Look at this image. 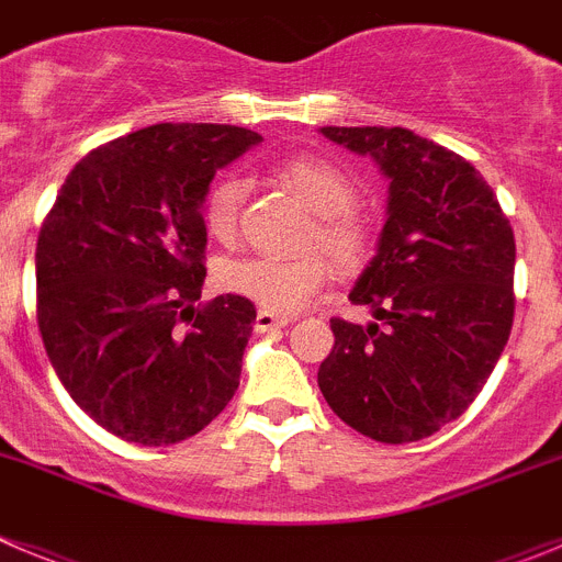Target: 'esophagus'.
Wrapping results in <instances>:
<instances>
[{
  "label": "esophagus",
  "instance_id": "esophagus-1",
  "mask_svg": "<svg viewBox=\"0 0 562 562\" xmlns=\"http://www.w3.org/2000/svg\"><path fill=\"white\" fill-rule=\"evenodd\" d=\"M292 317L284 315H272L267 310H258L256 315V331H270V329H281V326H290Z\"/></svg>",
  "mask_w": 562,
  "mask_h": 562
}]
</instances>
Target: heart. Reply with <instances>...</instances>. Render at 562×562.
Returning a JSON list of instances; mask_svg holds the SVG:
<instances>
[{"label": "heart", "mask_w": 562, "mask_h": 562, "mask_svg": "<svg viewBox=\"0 0 562 562\" xmlns=\"http://www.w3.org/2000/svg\"><path fill=\"white\" fill-rule=\"evenodd\" d=\"M276 177L317 216L310 247H321L340 272H355L371 252L369 225L351 207L357 186L342 168L321 157H290L278 162ZM247 186L238 177L213 182L202 200V227L213 241L231 245L238 236ZM331 267L321 252L301 258L241 256L220 267L222 290L241 295L267 312H295L326 284Z\"/></svg>", "instance_id": "1"}]
</instances>
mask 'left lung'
<instances>
[{
    "instance_id": "1",
    "label": "left lung",
    "mask_w": 562,
    "mask_h": 562,
    "mask_svg": "<svg viewBox=\"0 0 562 562\" xmlns=\"http://www.w3.org/2000/svg\"><path fill=\"white\" fill-rule=\"evenodd\" d=\"M389 177L376 252L349 292L369 326L331 317L317 385L357 434L405 445L459 419L484 389L515 315V236L464 157L408 128L324 126Z\"/></svg>"
}]
</instances>
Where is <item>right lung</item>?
<instances>
[{"label":"right lung","mask_w":562,"mask_h":562,"mask_svg":"<svg viewBox=\"0 0 562 562\" xmlns=\"http://www.w3.org/2000/svg\"><path fill=\"white\" fill-rule=\"evenodd\" d=\"M261 134L157 123L92 148L36 245L44 349L81 411L146 448L211 425L233 400L256 306L205 284L202 200Z\"/></svg>","instance_id":"obj_1"}]
</instances>
